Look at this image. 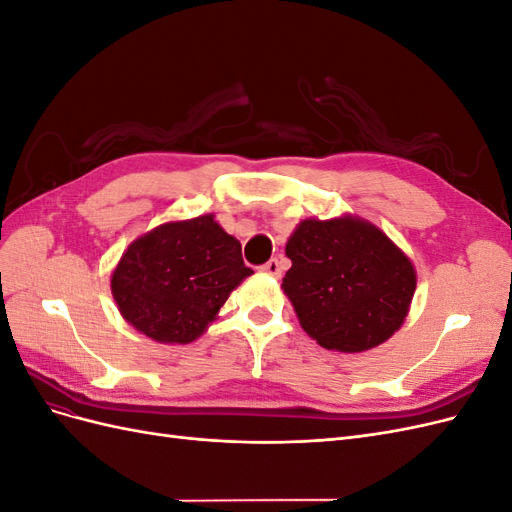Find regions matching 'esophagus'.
<instances>
[{
    "mask_svg": "<svg viewBox=\"0 0 512 512\" xmlns=\"http://www.w3.org/2000/svg\"><path fill=\"white\" fill-rule=\"evenodd\" d=\"M262 271L269 273V275L280 277L282 275V260L280 258H271L269 262H265V265H262Z\"/></svg>",
    "mask_w": 512,
    "mask_h": 512,
    "instance_id": "34e87169",
    "label": "esophagus"
}]
</instances>
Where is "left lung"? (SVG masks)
Returning a JSON list of instances; mask_svg holds the SVG:
<instances>
[{
	"mask_svg": "<svg viewBox=\"0 0 512 512\" xmlns=\"http://www.w3.org/2000/svg\"><path fill=\"white\" fill-rule=\"evenodd\" d=\"M284 292L301 327L327 350L363 352L408 316L416 273L408 256L359 218L305 220L286 243Z\"/></svg>",
	"mask_w": 512,
	"mask_h": 512,
	"instance_id": "left-lung-1",
	"label": "left lung"
}]
</instances>
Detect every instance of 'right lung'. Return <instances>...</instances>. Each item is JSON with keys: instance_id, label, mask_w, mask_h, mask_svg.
I'll return each instance as SVG.
<instances>
[{"instance_id": "right-lung-1", "label": "right lung", "mask_w": 512, "mask_h": 512, "mask_svg": "<svg viewBox=\"0 0 512 512\" xmlns=\"http://www.w3.org/2000/svg\"><path fill=\"white\" fill-rule=\"evenodd\" d=\"M252 273L241 243L213 215H200L136 239L113 271L111 290L134 329L162 344H190Z\"/></svg>"}]
</instances>
